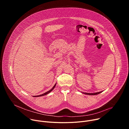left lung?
<instances>
[{"label":"left lung","instance_id":"obj_1","mask_svg":"<svg viewBox=\"0 0 129 129\" xmlns=\"http://www.w3.org/2000/svg\"><path fill=\"white\" fill-rule=\"evenodd\" d=\"M102 92V91L101 92H95V93H84V92H82L84 94H87V95H97L98 94H100Z\"/></svg>","mask_w":129,"mask_h":129}]
</instances>
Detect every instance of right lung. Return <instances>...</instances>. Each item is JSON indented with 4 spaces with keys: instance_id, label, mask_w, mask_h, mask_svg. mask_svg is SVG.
Segmentation results:
<instances>
[{
    "instance_id": "obj_1",
    "label": "right lung",
    "mask_w": 129,
    "mask_h": 129,
    "mask_svg": "<svg viewBox=\"0 0 129 129\" xmlns=\"http://www.w3.org/2000/svg\"><path fill=\"white\" fill-rule=\"evenodd\" d=\"M56 83L55 84V85L53 86V87L52 88V89H50V90H49V91H48L47 92H45V93H43V94H41V95H37V96H34V97H39V96H44V95H46V94H48L49 93H50V92L54 88V87H55V86H56Z\"/></svg>"
}]
</instances>
